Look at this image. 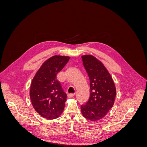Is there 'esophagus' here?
<instances>
[{
  "mask_svg": "<svg viewBox=\"0 0 147 147\" xmlns=\"http://www.w3.org/2000/svg\"><path fill=\"white\" fill-rule=\"evenodd\" d=\"M74 96H75V94H74V93H71V94H69L67 95V97L69 98H71V97H73Z\"/></svg>",
  "mask_w": 147,
  "mask_h": 147,
  "instance_id": "esophagus-1",
  "label": "esophagus"
}]
</instances>
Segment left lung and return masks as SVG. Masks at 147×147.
Listing matches in <instances>:
<instances>
[{
	"label": "left lung",
	"instance_id": "left-lung-1",
	"mask_svg": "<svg viewBox=\"0 0 147 147\" xmlns=\"http://www.w3.org/2000/svg\"><path fill=\"white\" fill-rule=\"evenodd\" d=\"M90 78V97L81 106L83 116L92 121L103 118L112 108L116 97V87L111 75L103 63L92 55L82 56Z\"/></svg>",
	"mask_w": 147,
	"mask_h": 147
}]
</instances>
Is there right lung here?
<instances>
[{"mask_svg": "<svg viewBox=\"0 0 147 147\" xmlns=\"http://www.w3.org/2000/svg\"><path fill=\"white\" fill-rule=\"evenodd\" d=\"M69 56L55 55L45 61L34 77L30 98L34 109L42 117L53 119L63 112L67 94L56 75L63 69Z\"/></svg>", "mask_w": 147, "mask_h": 147, "instance_id": "right-lung-1", "label": "right lung"}]
</instances>
